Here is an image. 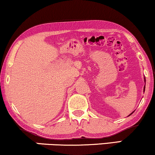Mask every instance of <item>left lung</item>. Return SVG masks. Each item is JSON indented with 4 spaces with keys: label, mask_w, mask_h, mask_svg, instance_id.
Listing matches in <instances>:
<instances>
[{
    "label": "left lung",
    "mask_w": 155,
    "mask_h": 155,
    "mask_svg": "<svg viewBox=\"0 0 155 155\" xmlns=\"http://www.w3.org/2000/svg\"><path fill=\"white\" fill-rule=\"evenodd\" d=\"M144 82H146V79H145V77H144ZM144 91H145V85H144V88H143V92H144ZM134 112H131V113H130V114H129L128 116L131 115V114H132L133 113H134Z\"/></svg>",
    "instance_id": "8db88e82"
}]
</instances>
